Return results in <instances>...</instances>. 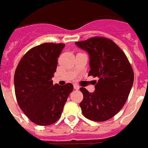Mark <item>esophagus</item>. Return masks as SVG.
Instances as JSON below:
<instances>
[{
	"instance_id": "obj_1",
	"label": "esophagus",
	"mask_w": 148,
	"mask_h": 148,
	"mask_svg": "<svg viewBox=\"0 0 148 148\" xmlns=\"http://www.w3.org/2000/svg\"><path fill=\"white\" fill-rule=\"evenodd\" d=\"M74 88L75 89V90H78V89L80 88V87H79L78 84H74Z\"/></svg>"
}]
</instances>
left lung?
Listing matches in <instances>:
<instances>
[{
	"label": "left lung",
	"instance_id": "obj_1",
	"mask_svg": "<svg viewBox=\"0 0 148 148\" xmlns=\"http://www.w3.org/2000/svg\"><path fill=\"white\" fill-rule=\"evenodd\" d=\"M75 43L88 53L89 76L99 77L93 93L80 88L84 96L80 102L82 114L92 121H106L128 99L134 80L133 68L126 54L110 39L95 36Z\"/></svg>",
	"mask_w": 148,
	"mask_h": 148
}]
</instances>
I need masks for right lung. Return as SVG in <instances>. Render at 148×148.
I'll return each mask as SVG.
<instances>
[{"label":"right lung","mask_w":148,"mask_h":148,"mask_svg":"<svg viewBox=\"0 0 148 148\" xmlns=\"http://www.w3.org/2000/svg\"><path fill=\"white\" fill-rule=\"evenodd\" d=\"M64 43L46 42L33 47L22 56L14 72V92L19 107L32 123L49 126L60 118L74 86L53 84Z\"/></svg>","instance_id":"obj_1"}]
</instances>
